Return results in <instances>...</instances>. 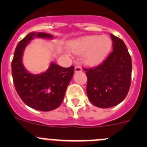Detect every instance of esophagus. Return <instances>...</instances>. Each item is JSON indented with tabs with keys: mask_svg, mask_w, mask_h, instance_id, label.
Masks as SVG:
<instances>
[{
	"mask_svg": "<svg viewBox=\"0 0 147 147\" xmlns=\"http://www.w3.org/2000/svg\"><path fill=\"white\" fill-rule=\"evenodd\" d=\"M74 71H75V73H79V72H81V71H82V67L80 65H76L74 68Z\"/></svg>",
	"mask_w": 147,
	"mask_h": 147,
	"instance_id": "1",
	"label": "esophagus"
}]
</instances>
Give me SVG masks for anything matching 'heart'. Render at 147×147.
<instances>
[{
  "label": "heart",
  "mask_w": 147,
  "mask_h": 147,
  "mask_svg": "<svg viewBox=\"0 0 147 147\" xmlns=\"http://www.w3.org/2000/svg\"><path fill=\"white\" fill-rule=\"evenodd\" d=\"M112 48V40L107 35H90L81 37L70 44V49L76 54H84L83 61L90 66L100 64Z\"/></svg>",
  "instance_id": "b5f03b06"
}]
</instances>
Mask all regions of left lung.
I'll return each instance as SVG.
<instances>
[{
	"instance_id": "obj_1",
	"label": "left lung",
	"mask_w": 147,
	"mask_h": 147,
	"mask_svg": "<svg viewBox=\"0 0 147 147\" xmlns=\"http://www.w3.org/2000/svg\"><path fill=\"white\" fill-rule=\"evenodd\" d=\"M113 51L102 63L87 69V95L96 107L109 108L127 96L131 84L132 59L121 39L110 34Z\"/></svg>"
}]
</instances>
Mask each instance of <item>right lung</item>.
I'll return each mask as SVG.
<instances>
[{"label":"right lung","instance_id":"obj_1","mask_svg":"<svg viewBox=\"0 0 147 147\" xmlns=\"http://www.w3.org/2000/svg\"><path fill=\"white\" fill-rule=\"evenodd\" d=\"M34 37L52 39L53 36L43 32H31L18 42L11 62L13 82L18 94L28 107L40 111H51L57 108L64 99L74 66L63 67L51 62L49 69L40 74L28 72L22 58L26 45Z\"/></svg>","mask_w":147,"mask_h":147}]
</instances>
